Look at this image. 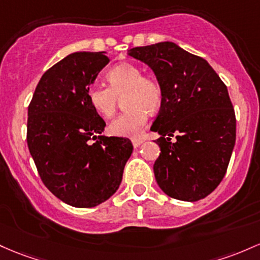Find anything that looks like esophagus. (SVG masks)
Instances as JSON below:
<instances>
[{
    "label": "esophagus",
    "instance_id": "obj_1",
    "mask_svg": "<svg viewBox=\"0 0 260 260\" xmlns=\"http://www.w3.org/2000/svg\"><path fill=\"white\" fill-rule=\"evenodd\" d=\"M143 142H144V139H142V138L132 139V144H133V147H135V148H138L139 145L143 143Z\"/></svg>",
    "mask_w": 260,
    "mask_h": 260
}]
</instances>
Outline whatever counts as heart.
<instances>
[{"mask_svg": "<svg viewBox=\"0 0 260 260\" xmlns=\"http://www.w3.org/2000/svg\"><path fill=\"white\" fill-rule=\"evenodd\" d=\"M108 86L101 84L87 88V100L93 110L105 118H111L123 100L127 110L110 124L113 136L137 138L142 135L148 122V111L155 112L161 106L162 87L153 76L133 64H121L107 73Z\"/></svg>", "mask_w": 260, "mask_h": 260, "instance_id": "b5f03b06", "label": "heart"}]
</instances>
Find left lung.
Wrapping results in <instances>:
<instances>
[{
	"label": "left lung",
	"instance_id": "1",
	"mask_svg": "<svg viewBox=\"0 0 260 260\" xmlns=\"http://www.w3.org/2000/svg\"><path fill=\"white\" fill-rule=\"evenodd\" d=\"M162 87V102L150 129L161 153L154 162L159 187L170 198L199 201L227 172L236 143V115L227 86L205 59L172 42L129 50ZM176 136L177 142H170Z\"/></svg>",
	"mask_w": 260,
	"mask_h": 260
}]
</instances>
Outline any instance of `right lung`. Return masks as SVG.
<instances>
[{
	"label": "right lung",
	"mask_w": 260,
	"mask_h": 260,
	"mask_svg": "<svg viewBox=\"0 0 260 260\" xmlns=\"http://www.w3.org/2000/svg\"><path fill=\"white\" fill-rule=\"evenodd\" d=\"M110 59L78 51L43 74L28 106L27 143L43 184L80 209L110 199L132 154L131 141L101 136L106 123L86 92Z\"/></svg>",
	"instance_id": "add662e5"
}]
</instances>
